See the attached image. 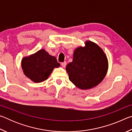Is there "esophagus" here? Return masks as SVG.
<instances>
[{
	"label": "esophagus",
	"instance_id": "esophagus-1",
	"mask_svg": "<svg viewBox=\"0 0 132 132\" xmlns=\"http://www.w3.org/2000/svg\"><path fill=\"white\" fill-rule=\"evenodd\" d=\"M66 62H62L61 63V64L62 65V66L63 67V68H65L66 66Z\"/></svg>",
	"mask_w": 132,
	"mask_h": 132
}]
</instances>
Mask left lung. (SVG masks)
Masks as SVG:
<instances>
[{
  "mask_svg": "<svg viewBox=\"0 0 132 132\" xmlns=\"http://www.w3.org/2000/svg\"><path fill=\"white\" fill-rule=\"evenodd\" d=\"M108 68L107 57L94 42L87 41L85 46L76 49L73 61L66 66L69 79L81 90L93 88L101 82Z\"/></svg>",
  "mask_w": 132,
  "mask_h": 132,
  "instance_id": "1",
  "label": "left lung"
}]
</instances>
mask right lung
I'll list each match as a JSON object with an SVG mask.
<instances>
[{"mask_svg": "<svg viewBox=\"0 0 132 132\" xmlns=\"http://www.w3.org/2000/svg\"><path fill=\"white\" fill-rule=\"evenodd\" d=\"M60 66L55 56L50 55L45 50H41L21 61L24 74L35 82L45 81L50 76L53 69Z\"/></svg>", "mask_w": 132, "mask_h": 132, "instance_id": "obj_1", "label": "right lung"}]
</instances>
